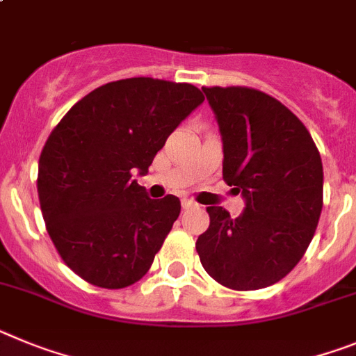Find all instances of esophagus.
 <instances>
[{
  "mask_svg": "<svg viewBox=\"0 0 356 356\" xmlns=\"http://www.w3.org/2000/svg\"><path fill=\"white\" fill-rule=\"evenodd\" d=\"M199 204L195 202V200H191V199H182V208L184 209H191V208H197Z\"/></svg>",
  "mask_w": 356,
  "mask_h": 356,
  "instance_id": "esophagus-1",
  "label": "esophagus"
}]
</instances>
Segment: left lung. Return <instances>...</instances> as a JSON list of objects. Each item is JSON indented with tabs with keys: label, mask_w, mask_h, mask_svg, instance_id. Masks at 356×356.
Listing matches in <instances>:
<instances>
[{
	"label": "left lung",
	"mask_w": 356,
	"mask_h": 356,
	"mask_svg": "<svg viewBox=\"0 0 356 356\" xmlns=\"http://www.w3.org/2000/svg\"><path fill=\"white\" fill-rule=\"evenodd\" d=\"M220 129L224 181L245 199L236 218L208 206L200 264L233 290L270 286L307 252L323 209V161L301 120L276 98L242 86L202 88Z\"/></svg>",
	"instance_id": "left-lung-1"
}]
</instances>
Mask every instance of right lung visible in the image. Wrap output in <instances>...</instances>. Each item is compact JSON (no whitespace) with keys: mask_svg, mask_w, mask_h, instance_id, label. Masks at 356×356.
Here are the masks:
<instances>
[{"mask_svg":"<svg viewBox=\"0 0 356 356\" xmlns=\"http://www.w3.org/2000/svg\"><path fill=\"white\" fill-rule=\"evenodd\" d=\"M204 102L191 84L136 76L100 86L55 127L39 157L37 193L64 264L91 285L140 281L181 213L150 199L145 175L179 123Z\"/></svg>","mask_w":356,"mask_h":356,"instance_id":"right-lung-1","label":"right lung"}]
</instances>
